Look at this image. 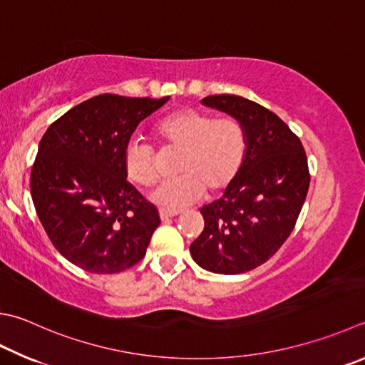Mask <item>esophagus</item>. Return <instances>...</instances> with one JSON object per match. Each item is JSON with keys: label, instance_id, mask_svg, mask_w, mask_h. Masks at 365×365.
Here are the masks:
<instances>
[{"label": "esophagus", "instance_id": "1", "mask_svg": "<svg viewBox=\"0 0 365 365\" xmlns=\"http://www.w3.org/2000/svg\"><path fill=\"white\" fill-rule=\"evenodd\" d=\"M159 212H160V217L162 219H168V217H173V216L181 215L182 211H180V210H170V208H160Z\"/></svg>", "mask_w": 365, "mask_h": 365}]
</instances>
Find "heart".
Segmentation results:
<instances>
[{
  "mask_svg": "<svg viewBox=\"0 0 365 365\" xmlns=\"http://www.w3.org/2000/svg\"><path fill=\"white\" fill-rule=\"evenodd\" d=\"M163 148L181 149L173 180L162 182L150 198L165 208H181L200 198L205 190L216 195L237 180L242 170L247 138L243 123L233 115L216 118L197 108H181L165 115L155 125ZM127 176L140 185L159 180L157 157L150 144L132 140L123 153Z\"/></svg>",
  "mask_w": 365,
  "mask_h": 365,
  "instance_id": "b5f03b06",
  "label": "heart"
}]
</instances>
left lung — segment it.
<instances>
[{"mask_svg": "<svg viewBox=\"0 0 365 365\" xmlns=\"http://www.w3.org/2000/svg\"><path fill=\"white\" fill-rule=\"evenodd\" d=\"M203 105L243 123L242 170L219 200L200 210L205 229L192 259L212 273L238 274L267 262L291 235L310 187L302 141L270 109L238 95H211Z\"/></svg>", "mask_w": 365, "mask_h": 365, "instance_id": "obj_1", "label": "left lung"}]
</instances>
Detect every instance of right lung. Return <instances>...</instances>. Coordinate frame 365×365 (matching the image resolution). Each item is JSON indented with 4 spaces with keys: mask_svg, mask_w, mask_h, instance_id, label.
I'll return each instance as SVG.
<instances>
[{
    "mask_svg": "<svg viewBox=\"0 0 365 365\" xmlns=\"http://www.w3.org/2000/svg\"><path fill=\"white\" fill-rule=\"evenodd\" d=\"M170 97L103 93L58 118L39 143L30 176L34 210L61 256L91 273L138 264L160 216L127 181L130 136Z\"/></svg>",
    "mask_w": 365,
    "mask_h": 365,
    "instance_id": "right-lung-1",
    "label": "right lung"
}]
</instances>
